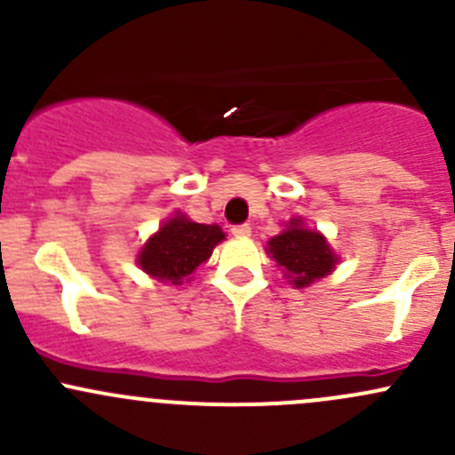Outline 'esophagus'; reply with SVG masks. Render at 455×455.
Returning <instances> with one entry per match:
<instances>
[{"mask_svg":"<svg viewBox=\"0 0 455 455\" xmlns=\"http://www.w3.org/2000/svg\"><path fill=\"white\" fill-rule=\"evenodd\" d=\"M231 233L235 237H249L251 235V227H249V224H237V227L231 228Z\"/></svg>","mask_w":455,"mask_h":455,"instance_id":"esophagus-1","label":"esophagus"}]
</instances>
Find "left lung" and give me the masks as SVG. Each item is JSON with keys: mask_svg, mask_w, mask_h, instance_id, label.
<instances>
[{"mask_svg": "<svg viewBox=\"0 0 455 455\" xmlns=\"http://www.w3.org/2000/svg\"><path fill=\"white\" fill-rule=\"evenodd\" d=\"M268 253L286 270V277H291L297 288L310 286L325 277L337 264V255L325 237L304 228L301 220H292L286 231L268 242Z\"/></svg>", "mask_w": 455, "mask_h": 455, "instance_id": "obj_1", "label": "left lung"}]
</instances>
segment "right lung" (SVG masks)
Here are the masks:
<instances>
[{
	"label": "right lung",
	"instance_id": "add662e5",
	"mask_svg": "<svg viewBox=\"0 0 455 455\" xmlns=\"http://www.w3.org/2000/svg\"><path fill=\"white\" fill-rule=\"evenodd\" d=\"M224 240L218 224L191 222L185 215H176L163 224L140 251L139 264L151 277L163 282L182 283L213 253V246Z\"/></svg>",
	"mask_w": 455,
	"mask_h": 455
}]
</instances>
